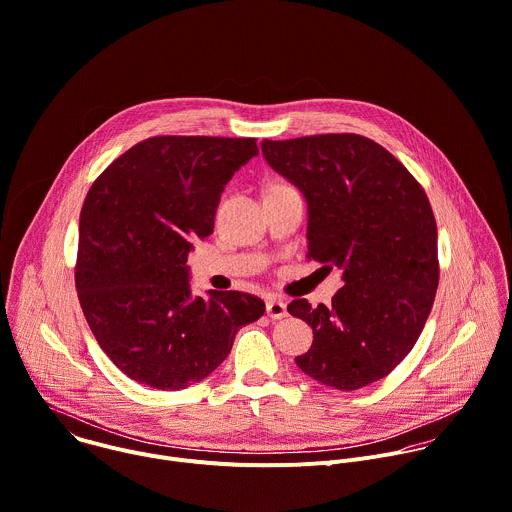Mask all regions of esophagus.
<instances>
[{
    "label": "esophagus",
    "mask_w": 512,
    "mask_h": 512,
    "mask_svg": "<svg viewBox=\"0 0 512 512\" xmlns=\"http://www.w3.org/2000/svg\"><path fill=\"white\" fill-rule=\"evenodd\" d=\"M266 314L274 320H280V318H286L288 310H286V302L276 298V296H270L266 298Z\"/></svg>",
    "instance_id": "1"
}]
</instances>
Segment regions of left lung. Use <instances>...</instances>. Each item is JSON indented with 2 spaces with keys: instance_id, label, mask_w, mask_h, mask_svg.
Masks as SVG:
<instances>
[{
  "instance_id": "8db88e82",
  "label": "left lung",
  "mask_w": 512,
  "mask_h": 512,
  "mask_svg": "<svg viewBox=\"0 0 512 512\" xmlns=\"http://www.w3.org/2000/svg\"><path fill=\"white\" fill-rule=\"evenodd\" d=\"M262 154L306 196V256L344 270L330 306L288 304L314 332L296 364L338 390L388 376L416 344L438 288L436 220L424 188L358 134L264 140Z\"/></svg>"
}]
</instances>
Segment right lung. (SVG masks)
Returning <instances> with one entry per match:
<instances>
[{
	"mask_svg": "<svg viewBox=\"0 0 512 512\" xmlns=\"http://www.w3.org/2000/svg\"><path fill=\"white\" fill-rule=\"evenodd\" d=\"M256 138L154 136L92 184L80 214L76 290L108 358L132 380L180 390L206 378L266 306L246 292L192 298V240L214 232L220 194Z\"/></svg>",
	"mask_w": 512,
	"mask_h": 512,
	"instance_id": "1",
	"label": "right lung"
}]
</instances>
